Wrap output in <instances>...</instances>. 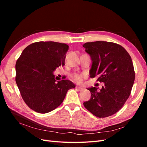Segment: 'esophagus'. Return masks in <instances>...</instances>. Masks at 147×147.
<instances>
[{"label":"esophagus","instance_id":"1","mask_svg":"<svg viewBox=\"0 0 147 147\" xmlns=\"http://www.w3.org/2000/svg\"><path fill=\"white\" fill-rule=\"evenodd\" d=\"M75 89H76V90H78V91H83L84 90V88L80 87V86H77L76 87H75Z\"/></svg>","mask_w":147,"mask_h":147}]
</instances>
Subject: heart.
Masks as SVG:
<instances>
[{
	"label": "heart",
	"instance_id": "heart-1",
	"mask_svg": "<svg viewBox=\"0 0 147 147\" xmlns=\"http://www.w3.org/2000/svg\"><path fill=\"white\" fill-rule=\"evenodd\" d=\"M83 78V75L80 74H74L71 77V79H72V80L73 82L78 84H81L82 83Z\"/></svg>",
	"mask_w": 147,
	"mask_h": 147
}]
</instances>
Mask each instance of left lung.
Listing matches in <instances>:
<instances>
[{"label":"left lung","instance_id":"8db88e82","mask_svg":"<svg viewBox=\"0 0 147 147\" xmlns=\"http://www.w3.org/2000/svg\"><path fill=\"white\" fill-rule=\"evenodd\" d=\"M83 47L92 61L90 77L99 76L97 80L104 83L99 90L88 89L91 98L83 105L97 117L111 116L121 109L131 94L135 80L131 57L123 47L113 42H88Z\"/></svg>","mask_w":147,"mask_h":147}]
</instances>
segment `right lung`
<instances>
[{
  "label": "right lung",
  "mask_w": 147,
  "mask_h": 147,
  "mask_svg": "<svg viewBox=\"0 0 147 147\" xmlns=\"http://www.w3.org/2000/svg\"><path fill=\"white\" fill-rule=\"evenodd\" d=\"M69 47L55 42H38L30 44L17 60L16 83L22 97L29 108L46 113L63 102L69 90L75 85L68 80L56 82L53 74L64 65Z\"/></svg>",
  "instance_id": "obj_1"
}]
</instances>
